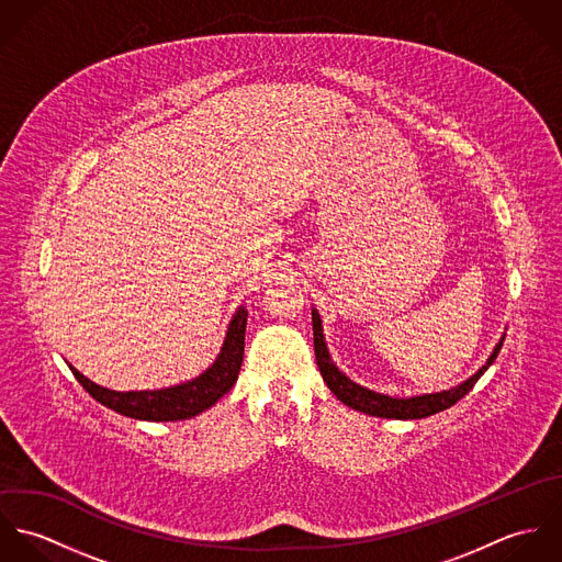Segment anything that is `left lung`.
I'll return each instance as SVG.
<instances>
[{
	"label": "left lung",
	"mask_w": 562,
	"mask_h": 562,
	"mask_svg": "<svg viewBox=\"0 0 562 562\" xmlns=\"http://www.w3.org/2000/svg\"><path fill=\"white\" fill-rule=\"evenodd\" d=\"M312 322H314V348H316V363L321 368L322 379L326 383V387L337 396V401L344 402L346 406L374 415V417H387V419H422L428 415H435L439 411L450 408L452 404L461 401L465 394H470V390L476 385V381L482 374L488 370V366L495 361L504 335L499 337V341L495 344V348L491 350L488 359L484 361V366L479 368L468 381L450 387V390H441V392H432V394H417V396H408V398H398V396H390V394H381L374 392L370 387H363L359 383H355L352 379H348L333 361L326 339H324V328H322L321 314L318 310H312Z\"/></svg>",
	"instance_id": "1"
}]
</instances>
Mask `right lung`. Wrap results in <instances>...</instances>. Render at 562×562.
Returning <instances> with one entry per match:
<instances>
[{
  "label": "right lung",
  "instance_id": "1",
  "mask_svg": "<svg viewBox=\"0 0 562 562\" xmlns=\"http://www.w3.org/2000/svg\"><path fill=\"white\" fill-rule=\"evenodd\" d=\"M246 307H238L227 326L221 352L199 376L183 381L179 385L161 390H140V392H116L101 387L86 379L71 363L74 376L81 387L103 406L134 419L145 422H177L190 419L221 401L238 381L241 359H244V333H246Z\"/></svg>",
  "mask_w": 562,
  "mask_h": 562
}]
</instances>
